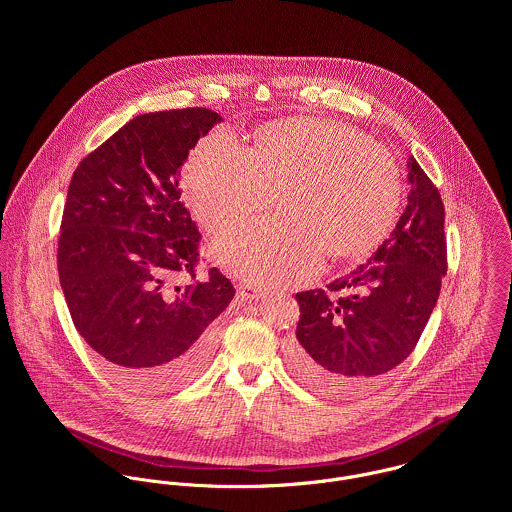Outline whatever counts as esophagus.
Returning a JSON list of instances; mask_svg holds the SVG:
<instances>
[{"label": "esophagus", "mask_w": 512, "mask_h": 512, "mask_svg": "<svg viewBox=\"0 0 512 512\" xmlns=\"http://www.w3.org/2000/svg\"><path fill=\"white\" fill-rule=\"evenodd\" d=\"M262 295H264V292L256 286H238V297L240 299H258Z\"/></svg>", "instance_id": "obj_1"}]
</instances>
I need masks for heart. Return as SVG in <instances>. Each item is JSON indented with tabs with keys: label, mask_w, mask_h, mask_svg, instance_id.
I'll return each instance as SVG.
<instances>
[{
	"label": "heart",
	"mask_w": 512,
	"mask_h": 512,
	"mask_svg": "<svg viewBox=\"0 0 512 512\" xmlns=\"http://www.w3.org/2000/svg\"><path fill=\"white\" fill-rule=\"evenodd\" d=\"M183 187L207 232L268 209L280 195L284 219L250 222L215 242L220 264L256 286L303 282L325 252L333 260L363 258L388 236L402 205L396 157L323 118L266 124L250 149L215 130L193 149Z\"/></svg>",
	"instance_id": "1"
}]
</instances>
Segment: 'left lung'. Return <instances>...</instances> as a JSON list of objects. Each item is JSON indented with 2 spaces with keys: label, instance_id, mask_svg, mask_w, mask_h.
I'll use <instances>...</instances> for the list:
<instances>
[{
  "label": "left lung",
  "instance_id": "1",
  "mask_svg": "<svg viewBox=\"0 0 512 512\" xmlns=\"http://www.w3.org/2000/svg\"><path fill=\"white\" fill-rule=\"evenodd\" d=\"M408 207L361 264L325 290L295 293V374L331 394H355L416 349L447 272L445 211L438 187L414 157Z\"/></svg>",
  "mask_w": 512,
  "mask_h": 512
}]
</instances>
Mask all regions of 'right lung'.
<instances>
[{
	"label": "right lung",
	"instance_id": "add662e5",
	"mask_svg": "<svg viewBox=\"0 0 512 512\" xmlns=\"http://www.w3.org/2000/svg\"><path fill=\"white\" fill-rule=\"evenodd\" d=\"M220 120L209 108L136 116L69 185L57 268L74 327L140 392L175 390L205 366L234 297L217 268L197 278L201 234L179 189L189 151Z\"/></svg>",
	"mask_w": 512,
	"mask_h": 512
}]
</instances>
